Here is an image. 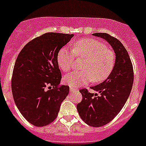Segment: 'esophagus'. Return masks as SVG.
I'll return each instance as SVG.
<instances>
[{
    "label": "esophagus",
    "instance_id": "esophagus-1",
    "mask_svg": "<svg viewBox=\"0 0 146 146\" xmlns=\"http://www.w3.org/2000/svg\"><path fill=\"white\" fill-rule=\"evenodd\" d=\"M70 90L71 92H73V91H75V90H76V89L74 88H72V87H70Z\"/></svg>",
    "mask_w": 146,
    "mask_h": 146
}]
</instances>
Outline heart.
Here are the masks:
<instances>
[{
    "label": "heart",
    "mask_w": 146,
    "mask_h": 146,
    "mask_svg": "<svg viewBox=\"0 0 146 146\" xmlns=\"http://www.w3.org/2000/svg\"><path fill=\"white\" fill-rule=\"evenodd\" d=\"M75 56L85 59L81 71H76L64 77V82L71 87H80L93 81L101 82L112 72L115 65L114 52L105 43L94 38L80 39L75 43L73 51L63 47L58 51L57 62L64 72L73 67Z\"/></svg>",
    "instance_id": "heart-1"
}]
</instances>
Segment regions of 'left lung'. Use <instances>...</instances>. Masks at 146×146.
Segmentation results:
<instances>
[{
    "label": "left lung",
    "instance_id": "1",
    "mask_svg": "<svg viewBox=\"0 0 146 146\" xmlns=\"http://www.w3.org/2000/svg\"><path fill=\"white\" fill-rule=\"evenodd\" d=\"M93 35L105 39L112 46L116 53L115 65L103 82L90 88L96 94H91L86 88L79 90L82 100L76 108L86 124L102 127L117 117L125 104L132 89L133 70L127 50L118 39L105 33Z\"/></svg>",
    "mask_w": 146,
    "mask_h": 146
}]
</instances>
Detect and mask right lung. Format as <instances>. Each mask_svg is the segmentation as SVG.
I'll list each match as a JSON object with an SVG mask.
<instances>
[{
    "label": "right lung",
    "instance_id": "1",
    "mask_svg": "<svg viewBox=\"0 0 146 146\" xmlns=\"http://www.w3.org/2000/svg\"><path fill=\"white\" fill-rule=\"evenodd\" d=\"M73 37L46 33L27 43L18 54L12 76L13 99L22 116L33 125L53 122L69 94V86L59 84L57 55Z\"/></svg>",
    "mask_w": 146,
    "mask_h": 146
}]
</instances>
